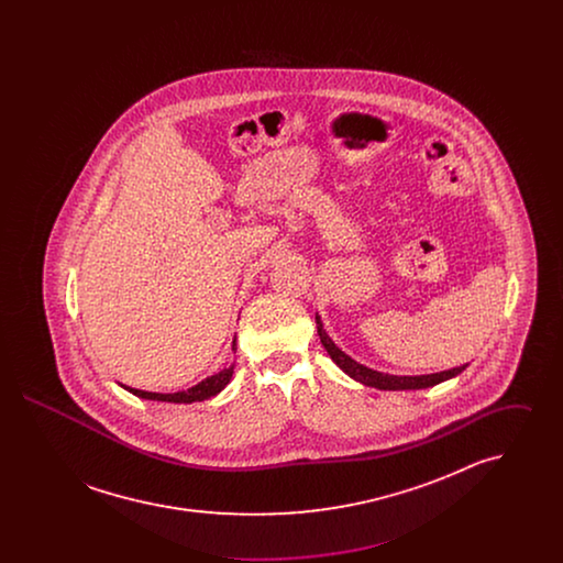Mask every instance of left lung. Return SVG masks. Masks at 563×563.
<instances>
[{"label": "left lung", "instance_id": "left-lung-1", "mask_svg": "<svg viewBox=\"0 0 563 563\" xmlns=\"http://www.w3.org/2000/svg\"><path fill=\"white\" fill-rule=\"evenodd\" d=\"M317 327H319V335H321V344L327 350V354L333 358V363L344 372L349 374L352 379L365 384V386H372V388H379V390H420V388H430L434 384H441L445 379H452L457 374H462L466 369V365L462 367H454V369H448V372H439V374L429 375H390L382 374V372H375L369 369L361 363H356L354 358H350L346 352L338 349L333 344V340L327 335V331L322 329L321 317L317 314Z\"/></svg>", "mask_w": 563, "mask_h": 563}]
</instances>
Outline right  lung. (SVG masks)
Masks as SVG:
<instances>
[{"instance_id": "right-lung-1", "label": "right lung", "mask_w": 563, "mask_h": 563, "mask_svg": "<svg viewBox=\"0 0 563 563\" xmlns=\"http://www.w3.org/2000/svg\"><path fill=\"white\" fill-rule=\"evenodd\" d=\"M236 349V338L232 342V350ZM234 374V365H230L228 369H221L219 374L209 375L207 379L198 382L196 386H191L188 390H179V393H147V390H136V388H129L124 386L129 393H133L134 397L139 399H147V401H162V402H196L211 399L214 395H219L232 379Z\"/></svg>"}]
</instances>
